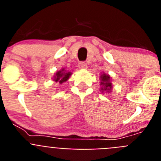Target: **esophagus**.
Returning a JSON list of instances; mask_svg holds the SVG:
<instances>
[{
  "label": "esophagus",
  "instance_id": "esophagus-1",
  "mask_svg": "<svg viewBox=\"0 0 161 161\" xmlns=\"http://www.w3.org/2000/svg\"><path fill=\"white\" fill-rule=\"evenodd\" d=\"M78 66H79L80 68H81V69H86L87 68V64L85 62H80Z\"/></svg>",
  "mask_w": 161,
  "mask_h": 161
}]
</instances>
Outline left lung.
Instances as JSON below:
<instances>
[{
  "mask_svg": "<svg viewBox=\"0 0 161 161\" xmlns=\"http://www.w3.org/2000/svg\"><path fill=\"white\" fill-rule=\"evenodd\" d=\"M100 85L102 86L101 87V90L102 92H108L109 93L112 89V83L111 80H110V76L109 75H106L105 73H102V75H101L100 76Z\"/></svg>",
  "mask_w": 161,
  "mask_h": 161,
  "instance_id": "8db88e82",
  "label": "left lung"
}]
</instances>
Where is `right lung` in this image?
Instances as JSON below:
<instances>
[{"label": "right lung", "mask_w": 161, "mask_h": 161, "mask_svg": "<svg viewBox=\"0 0 161 161\" xmlns=\"http://www.w3.org/2000/svg\"><path fill=\"white\" fill-rule=\"evenodd\" d=\"M71 75H72V72H66V70H64V68H62L60 71H58L55 74L53 80L54 81L58 82L59 84H63L64 82H66L69 79Z\"/></svg>", "instance_id": "1"}]
</instances>
